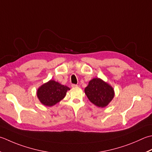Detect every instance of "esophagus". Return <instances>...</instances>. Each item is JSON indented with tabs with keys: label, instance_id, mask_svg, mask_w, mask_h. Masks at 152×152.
<instances>
[{
	"label": "esophagus",
	"instance_id": "34e87169",
	"mask_svg": "<svg viewBox=\"0 0 152 152\" xmlns=\"http://www.w3.org/2000/svg\"><path fill=\"white\" fill-rule=\"evenodd\" d=\"M77 86H77L76 84H72V85H71V87H72V88H76V87H77Z\"/></svg>",
	"mask_w": 152,
	"mask_h": 152
}]
</instances>
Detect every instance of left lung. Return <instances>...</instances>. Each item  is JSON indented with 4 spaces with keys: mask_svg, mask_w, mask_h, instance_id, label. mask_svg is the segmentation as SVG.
Instances as JSON below:
<instances>
[{
    "mask_svg": "<svg viewBox=\"0 0 152 152\" xmlns=\"http://www.w3.org/2000/svg\"><path fill=\"white\" fill-rule=\"evenodd\" d=\"M84 92L92 103L101 108L107 106L115 96L113 88L99 78L91 80Z\"/></svg>",
    "mask_w": 152,
    "mask_h": 152,
    "instance_id": "left-lung-1",
    "label": "left lung"
}]
</instances>
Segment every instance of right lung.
<instances>
[{"mask_svg": "<svg viewBox=\"0 0 152 152\" xmlns=\"http://www.w3.org/2000/svg\"><path fill=\"white\" fill-rule=\"evenodd\" d=\"M70 90L66 86L62 85L53 80H50L37 89V96L43 105L51 107L64 99L67 91Z\"/></svg>", "mask_w": 152, "mask_h": 152, "instance_id": "1", "label": "right lung"}]
</instances>
